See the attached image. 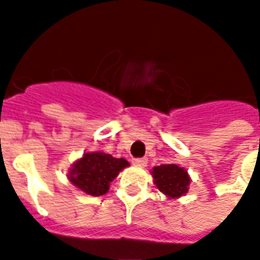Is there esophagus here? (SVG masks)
<instances>
[{"instance_id":"1","label":"esophagus","mask_w":260,"mask_h":260,"mask_svg":"<svg viewBox=\"0 0 260 260\" xmlns=\"http://www.w3.org/2000/svg\"><path fill=\"white\" fill-rule=\"evenodd\" d=\"M132 164L136 165V167H142V168H143V167L147 165V158H145V157H143V158H134L132 159Z\"/></svg>"}]
</instances>
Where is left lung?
Instances as JSON below:
<instances>
[{"mask_svg": "<svg viewBox=\"0 0 260 260\" xmlns=\"http://www.w3.org/2000/svg\"><path fill=\"white\" fill-rule=\"evenodd\" d=\"M155 187L168 199H179L186 196L191 182L187 171L176 164H162L151 171Z\"/></svg>", "mask_w": 260, "mask_h": 260, "instance_id": "8db88e82", "label": "left lung"}]
</instances>
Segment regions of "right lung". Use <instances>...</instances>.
Wrapping results in <instances>:
<instances>
[{"label": "right lung", "instance_id": "obj_1", "mask_svg": "<svg viewBox=\"0 0 260 260\" xmlns=\"http://www.w3.org/2000/svg\"><path fill=\"white\" fill-rule=\"evenodd\" d=\"M129 167L125 158H115L102 150L84 153L69 169L67 178L73 186L89 196H103L121 171Z\"/></svg>", "mask_w": 260, "mask_h": 260}]
</instances>
